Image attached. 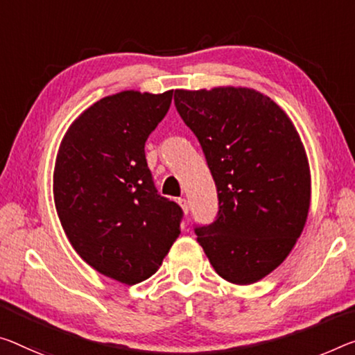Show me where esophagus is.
I'll return each instance as SVG.
<instances>
[{
    "label": "esophagus",
    "mask_w": 355,
    "mask_h": 355,
    "mask_svg": "<svg viewBox=\"0 0 355 355\" xmlns=\"http://www.w3.org/2000/svg\"><path fill=\"white\" fill-rule=\"evenodd\" d=\"M178 203H179V206H181V208H182L184 214H189V201L185 200V198H178Z\"/></svg>",
    "instance_id": "34e87169"
}]
</instances>
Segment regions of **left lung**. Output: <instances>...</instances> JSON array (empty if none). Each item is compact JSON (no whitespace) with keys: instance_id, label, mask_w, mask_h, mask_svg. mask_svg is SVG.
<instances>
[{"instance_id":"8db88e82","label":"left lung","mask_w":355,"mask_h":355,"mask_svg":"<svg viewBox=\"0 0 355 355\" xmlns=\"http://www.w3.org/2000/svg\"><path fill=\"white\" fill-rule=\"evenodd\" d=\"M174 105L203 147L219 214L196 228L217 275L239 286L276 270L308 219L306 150L284 109L248 87L176 90Z\"/></svg>"}]
</instances>
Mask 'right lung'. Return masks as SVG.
I'll list each match as a JSON object with an SVG mask.
<instances>
[{
    "mask_svg": "<svg viewBox=\"0 0 355 355\" xmlns=\"http://www.w3.org/2000/svg\"><path fill=\"white\" fill-rule=\"evenodd\" d=\"M173 90H123L101 98L69 125L53 168V201L79 257L122 284L160 268L181 233L182 209L157 193L144 144Z\"/></svg>",
    "mask_w": 355,
    "mask_h": 355,
    "instance_id": "obj_1",
    "label": "right lung"
}]
</instances>
